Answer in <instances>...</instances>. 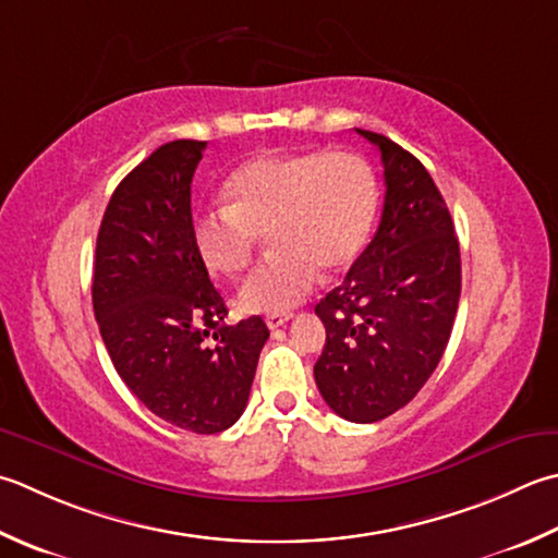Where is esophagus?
<instances>
[{
  "instance_id": "1",
  "label": "esophagus",
  "mask_w": 558,
  "mask_h": 558,
  "mask_svg": "<svg viewBox=\"0 0 558 558\" xmlns=\"http://www.w3.org/2000/svg\"><path fill=\"white\" fill-rule=\"evenodd\" d=\"M290 319H292L290 314H268L266 324H268L270 331H276V329H280V326H286Z\"/></svg>"
}]
</instances>
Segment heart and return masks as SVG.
Here are the masks:
<instances>
[{
    "label": "heart",
    "instance_id": "b5f03b06",
    "mask_svg": "<svg viewBox=\"0 0 558 558\" xmlns=\"http://www.w3.org/2000/svg\"><path fill=\"white\" fill-rule=\"evenodd\" d=\"M229 203L201 207L193 242L205 266L236 276L268 234L270 254L239 288L244 312L280 314L307 298L319 270L336 276L363 254L377 220L379 189L355 151L260 155L225 183Z\"/></svg>",
    "mask_w": 558,
    "mask_h": 558
}]
</instances>
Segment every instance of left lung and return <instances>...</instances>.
<instances>
[{
    "label": "left lung",
    "mask_w": 558,
    "mask_h": 558,
    "mask_svg": "<svg viewBox=\"0 0 558 558\" xmlns=\"http://www.w3.org/2000/svg\"><path fill=\"white\" fill-rule=\"evenodd\" d=\"M355 130L385 163V210L345 280L314 307L326 329L314 379L338 416L375 423L407 407L438 367L462 260L450 210L423 163L389 137Z\"/></svg>",
    "instance_id": "8db88e82"
}]
</instances>
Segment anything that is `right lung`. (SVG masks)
Returning <instances> with one entry per match:
<instances>
[{"mask_svg": "<svg viewBox=\"0 0 558 558\" xmlns=\"http://www.w3.org/2000/svg\"><path fill=\"white\" fill-rule=\"evenodd\" d=\"M207 142L173 140L118 183L96 239L92 300L116 373L177 428L213 435L242 416L268 326L227 324L193 242L191 183Z\"/></svg>", "mask_w": 558, "mask_h": 558, "instance_id": "1", "label": "right lung"}]
</instances>
